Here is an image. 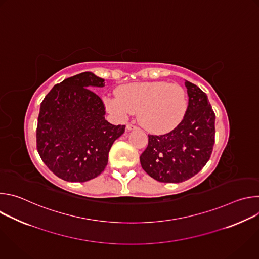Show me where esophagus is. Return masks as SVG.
<instances>
[{
	"mask_svg": "<svg viewBox=\"0 0 259 259\" xmlns=\"http://www.w3.org/2000/svg\"><path fill=\"white\" fill-rule=\"evenodd\" d=\"M126 129H127L128 131H132V130H136V129H137V127H136V126H134V125H132V124H127Z\"/></svg>",
	"mask_w": 259,
	"mask_h": 259,
	"instance_id": "obj_1",
	"label": "esophagus"
}]
</instances>
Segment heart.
Instances as JSON below:
<instances>
[{"mask_svg":"<svg viewBox=\"0 0 259 259\" xmlns=\"http://www.w3.org/2000/svg\"><path fill=\"white\" fill-rule=\"evenodd\" d=\"M118 96L105 98L109 113L120 119L138 113L142 127L151 133L162 134L174 129L188 108L184 89L167 82H138L121 86Z\"/></svg>","mask_w":259,"mask_h":259,"instance_id":"b5f03b06","label":"heart"}]
</instances>
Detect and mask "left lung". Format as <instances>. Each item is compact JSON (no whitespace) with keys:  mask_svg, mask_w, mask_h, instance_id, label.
<instances>
[{"mask_svg":"<svg viewBox=\"0 0 259 259\" xmlns=\"http://www.w3.org/2000/svg\"><path fill=\"white\" fill-rule=\"evenodd\" d=\"M189 105L180 124L164 135H149L140 156L142 169L161 182L178 183L199 173L210 159L215 115L206 93L186 81Z\"/></svg>","mask_w":259,"mask_h":259,"instance_id":"1","label":"left lung"}]
</instances>
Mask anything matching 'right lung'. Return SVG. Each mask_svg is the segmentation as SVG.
I'll return each instance as SVG.
<instances>
[{
  "label": "right lung",
  "mask_w": 259,
  "mask_h": 259,
  "mask_svg": "<svg viewBox=\"0 0 259 259\" xmlns=\"http://www.w3.org/2000/svg\"><path fill=\"white\" fill-rule=\"evenodd\" d=\"M104 80L84 71L56 84L41 103L36 127V150L59 178L84 182L106 167L108 152L125 132L105 118L102 100L91 89Z\"/></svg>",
  "instance_id": "right-lung-1"
}]
</instances>
